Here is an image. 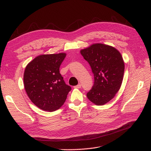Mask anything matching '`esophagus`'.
I'll return each mask as SVG.
<instances>
[{
	"instance_id": "1",
	"label": "esophagus",
	"mask_w": 151,
	"mask_h": 151,
	"mask_svg": "<svg viewBox=\"0 0 151 151\" xmlns=\"http://www.w3.org/2000/svg\"><path fill=\"white\" fill-rule=\"evenodd\" d=\"M74 88H76V89H79V88H81V84H77V86H75L74 87Z\"/></svg>"
}]
</instances>
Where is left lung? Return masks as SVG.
I'll use <instances>...</instances> for the list:
<instances>
[{"instance_id":"obj_1","label":"left lung","mask_w":151,"mask_h":151,"mask_svg":"<svg viewBox=\"0 0 151 151\" xmlns=\"http://www.w3.org/2000/svg\"><path fill=\"white\" fill-rule=\"evenodd\" d=\"M94 74V84L87 97L96 105H103L115 97L123 81L125 65L120 53L113 47L95 43L81 50Z\"/></svg>"}]
</instances>
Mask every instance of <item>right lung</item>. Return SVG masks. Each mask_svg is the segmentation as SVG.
Segmentation results:
<instances>
[{
  "mask_svg": "<svg viewBox=\"0 0 151 151\" xmlns=\"http://www.w3.org/2000/svg\"><path fill=\"white\" fill-rule=\"evenodd\" d=\"M65 56L64 53L41 55L25 68L23 80L26 92L31 101L44 111H54L60 108L71 90L59 70Z\"/></svg>",
  "mask_w": 151,
  "mask_h": 151,
  "instance_id": "add662e5",
  "label": "right lung"
}]
</instances>
